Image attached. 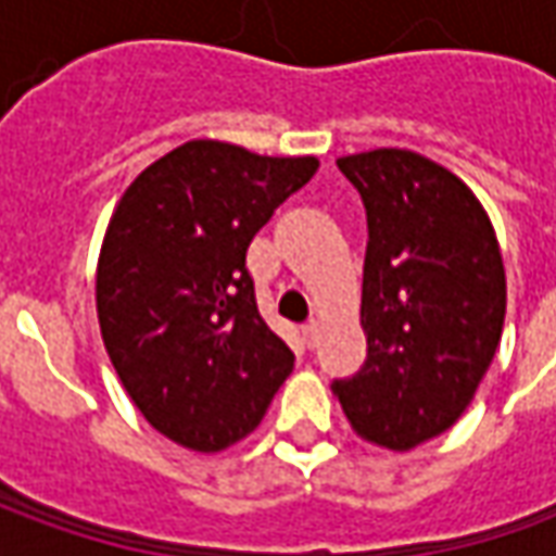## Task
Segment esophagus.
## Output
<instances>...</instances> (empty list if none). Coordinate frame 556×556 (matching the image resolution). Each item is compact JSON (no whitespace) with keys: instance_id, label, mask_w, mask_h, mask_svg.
Wrapping results in <instances>:
<instances>
[{"instance_id":"1","label":"esophagus","mask_w":556,"mask_h":556,"mask_svg":"<svg viewBox=\"0 0 556 556\" xmlns=\"http://www.w3.org/2000/svg\"><path fill=\"white\" fill-rule=\"evenodd\" d=\"M318 333H321V325L318 321H309V325H303V340H306V346H315L318 343Z\"/></svg>"}]
</instances>
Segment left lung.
Masks as SVG:
<instances>
[{"label":"left lung","mask_w":556,"mask_h":556,"mask_svg":"<svg viewBox=\"0 0 556 556\" xmlns=\"http://www.w3.org/2000/svg\"><path fill=\"white\" fill-rule=\"evenodd\" d=\"M368 213V358L333 380L365 442L412 452L458 420L502 343L507 281L495 228L445 166L405 148L337 161Z\"/></svg>","instance_id":"obj_1"}]
</instances>
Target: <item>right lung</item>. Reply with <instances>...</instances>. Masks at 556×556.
I'll return each instance as SVG.
<instances>
[{
	"instance_id": "add662e5",
	"label": "right lung",
	"mask_w": 556,
	"mask_h": 556,
	"mask_svg": "<svg viewBox=\"0 0 556 556\" xmlns=\"http://www.w3.org/2000/svg\"><path fill=\"white\" fill-rule=\"evenodd\" d=\"M315 157L194 139L141 169L98 253L101 340L144 420L191 452L250 437L293 371L247 271L253 235L309 182Z\"/></svg>"
}]
</instances>
